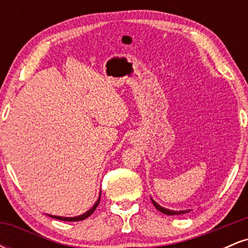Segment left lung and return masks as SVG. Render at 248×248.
Here are the masks:
<instances>
[{"instance_id":"8db88e82","label":"left lung","mask_w":248,"mask_h":248,"mask_svg":"<svg viewBox=\"0 0 248 248\" xmlns=\"http://www.w3.org/2000/svg\"><path fill=\"white\" fill-rule=\"evenodd\" d=\"M152 202L154 204V206L156 207V209L158 210V211L164 213V215H168V216H175V215H184V213L186 212H190V210H182V211H173V210H169V209H166V207H162L160 204L156 203L155 201L152 198Z\"/></svg>"}]
</instances>
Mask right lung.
Listing matches in <instances>:
<instances>
[{
	"instance_id": "1",
	"label": "right lung",
	"mask_w": 248,
	"mask_h": 248,
	"mask_svg": "<svg viewBox=\"0 0 248 248\" xmlns=\"http://www.w3.org/2000/svg\"><path fill=\"white\" fill-rule=\"evenodd\" d=\"M100 196H101V192L99 193V198L98 201L95 202L94 205L91 207L88 211H86L84 213V215H80V216H77V217H61V216H52V215H49L50 217L55 218V219H59V220H64V221H79V220H84V219H86L87 217H90L91 215H92L93 212H94V210L96 209V206L99 205V203H100Z\"/></svg>"
}]
</instances>
